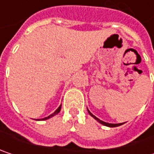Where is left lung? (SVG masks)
I'll return each instance as SVG.
<instances>
[{
  "instance_id": "8db88e82",
  "label": "left lung",
  "mask_w": 154,
  "mask_h": 154,
  "mask_svg": "<svg viewBox=\"0 0 154 154\" xmlns=\"http://www.w3.org/2000/svg\"><path fill=\"white\" fill-rule=\"evenodd\" d=\"M88 112H89V114L93 117V118H94L98 122H100L101 124H103V125H104V126H107V127H110V128H114V127H119V126H120V125H122L123 123H119V124H110V123H107V122H104V121H103V120H101V119H99L98 118H96L94 115H93L89 110H88Z\"/></svg>"
}]
</instances>
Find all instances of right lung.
I'll list each match as a JSON object with an SVG mask.
<instances>
[{
    "label": "right lung",
    "mask_w": 154,
    "mask_h": 154,
    "mask_svg": "<svg viewBox=\"0 0 154 154\" xmlns=\"http://www.w3.org/2000/svg\"><path fill=\"white\" fill-rule=\"evenodd\" d=\"M60 108H61V105H60V107L58 108V109H56V110H55V111H54L53 113H52V114H51L50 116H48V117H46V118H44V119H42V120H45V119H50V118H51V117H53L54 115H56V114H58V113L60 112ZM38 120H39V119H38Z\"/></svg>",
    "instance_id": "obj_1"
}]
</instances>
